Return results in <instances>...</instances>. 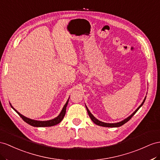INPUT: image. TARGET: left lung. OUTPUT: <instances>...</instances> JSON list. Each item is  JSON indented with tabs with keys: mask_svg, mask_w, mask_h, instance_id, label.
<instances>
[{
	"mask_svg": "<svg viewBox=\"0 0 160 160\" xmlns=\"http://www.w3.org/2000/svg\"><path fill=\"white\" fill-rule=\"evenodd\" d=\"M145 99H146V97H145V98L144 99V100H143L142 103L141 104V105L139 106V107L136 110H135V111L132 114H131L130 116H128V118H126V119H124V120H122V121H121L120 122H117V123H105V122H101L99 120H98L95 117H94V116L91 113V112L89 111V109L87 108V106H86V108H87V112L88 113L89 117L91 118V119L92 120V121L94 123H95V124H96L97 125L101 126H103V127H120V126H122L123 124H124L125 123H126L127 122L129 121L131 119V118H132L135 113H136V112L139 109V108H140L141 106L143 105V103H144Z\"/></svg>",
	"mask_w": 160,
	"mask_h": 160,
	"instance_id": "left-lung-1",
	"label": "left lung"
}]
</instances>
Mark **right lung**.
Listing matches in <instances>:
<instances>
[{
    "label": "right lung",
    "instance_id": "obj_1",
    "mask_svg": "<svg viewBox=\"0 0 160 160\" xmlns=\"http://www.w3.org/2000/svg\"><path fill=\"white\" fill-rule=\"evenodd\" d=\"M68 101H69V99L67 101L66 103H65V105L63 106L62 110H61V113H59V115L58 116H57L55 118H54V119L51 120H47V121L34 120L30 119V118H26L24 116L22 115V114L20 113H19L17 111V110H16L15 108H13V107L11 105V104L10 103H10L11 107L18 113V115L22 118L24 122H26V123H28V124H30V125H31L32 126H34V127H48V126H55L57 124H59V123H60L61 121H62V120L63 119V118L65 115V112H66V108H67V105H68Z\"/></svg>",
    "mask_w": 160,
    "mask_h": 160
}]
</instances>
